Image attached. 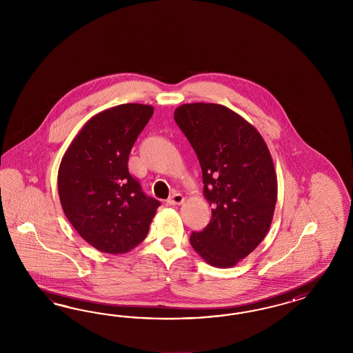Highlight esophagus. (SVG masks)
Segmentation results:
<instances>
[{"label": "esophagus", "instance_id": "esophagus-1", "mask_svg": "<svg viewBox=\"0 0 353 353\" xmlns=\"http://www.w3.org/2000/svg\"><path fill=\"white\" fill-rule=\"evenodd\" d=\"M183 201H185V198H183V195L180 194V192H174L173 195H172L171 198L168 199V204H171V205H177V204L183 203Z\"/></svg>", "mask_w": 353, "mask_h": 353}]
</instances>
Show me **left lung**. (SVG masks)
<instances>
[{
	"instance_id": "left-lung-1",
	"label": "left lung",
	"mask_w": 353,
	"mask_h": 353,
	"mask_svg": "<svg viewBox=\"0 0 353 353\" xmlns=\"http://www.w3.org/2000/svg\"><path fill=\"white\" fill-rule=\"evenodd\" d=\"M174 121L189 139L202 168L210 224L192 232L190 245L204 261L230 268L267 235L277 202V177L256 129L228 107L188 103Z\"/></svg>"
}]
</instances>
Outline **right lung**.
Masks as SVG:
<instances>
[{"label":"right lung","mask_w":353,"mask_h":353,"mask_svg":"<svg viewBox=\"0 0 353 353\" xmlns=\"http://www.w3.org/2000/svg\"><path fill=\"white\" fill-rule=\"evenodd\" d=\"M152 112L151 106L125 103L97 114L61 161L58 192L64 214L102 252L125 254L139 245L161 205L128 170L130 150Z\"/></svg>","instance_id":"add662e5"}]
</instances>
